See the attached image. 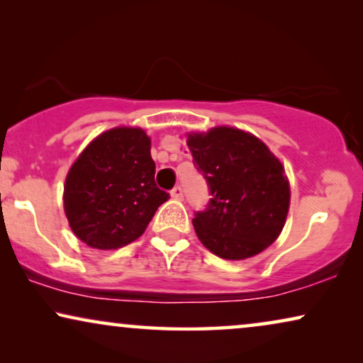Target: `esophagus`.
<instances>
[{
	"label": "esophagus",
	"instance_id": "obj_1",
	"mask_svg": "<svg viewBox=\"0 0 363 363\" xmlns=\"http://www.w3.org/2000/svg\"><path fill=\"white\" fill-rule=\"evenodd\" d=\"M172 198H175V200H183V188L180 185H177L175 188H173Z\"/></svg>",
	"mask_w": 363,
	"mask_h": 363
}]
</instances>
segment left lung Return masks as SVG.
<instances>
[{"label":"left lung","instance_id":"left-lung-1","mask_svg":"<svg viewBox=\"0 0 363 363\" xmlns=\"http://www.w3.org/2000/svg\"><path fill=\"white\" fill-rule=\"evenodd\" d=\"M186 143L211 195L193 218L196 236L223 259L259 255L279 236L289 210L281 162L259 138L231 127L193 133Z\"/></svg>","mask_w":363,"mask_h":363}]
</instances>
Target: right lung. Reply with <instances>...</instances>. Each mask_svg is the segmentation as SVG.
<instances>
[{"instance_id":"obj_1","label":"right lung","mask_w":363,"mask_h":363,"mask_svg":"<svg viewBox=\"0 0 363 363\" xmlns=\"http://www.w3.org/2000/svg\"><path fill=\"white\" fill-rule=\"evenodd\" d=\"M170 195L155 183L150 138L112 128L91 142L69 170L64 211L74 235L96 250H117L143 235Z\"/></svg>"}]
</instances>
